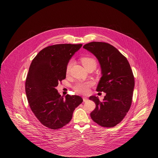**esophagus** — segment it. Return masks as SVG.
Listing matches in <instances>:
<instances>
[{"label":"esophagus","instance_id":"1","mask_svg":"<svg viewBox=\"0 0 158 158\" xmlns=\"http://www.w3.org/2000/svg\"><path fill=\"white\" fill-rule=\"evenodd\" d=\"M88 100V99L86 97H83V101L84 102H86Z\"/></svg>","mask_w":158,"mask_h":158}]
</instances>
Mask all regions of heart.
I'll list each match as a JSON object with an SVG mask.
<instances>
[{"instance_id":"1","label":"heart","mask_w":158,"mask_h":158,"mask_svg":"<svg viewBox=\"0 0 158 158\" xmlns=\"http://www.w3.org/2000/svg\"><path fill=\"white\" fill-rule=\"evenodd\" d=\"M81 60L82 65L84 66V67L86 69L89 68H93V69H94L97 66V61L93 57L85 56V57H82L81 59ZM73 64V61L72 60L67 63L66 65V68H65V73L67 74H69ZM91 85H92V83L91 82H78L74 85V89L76 92L79 93L86 94L89 92V88L91 86Z\"/></svg>"}]
</instances>
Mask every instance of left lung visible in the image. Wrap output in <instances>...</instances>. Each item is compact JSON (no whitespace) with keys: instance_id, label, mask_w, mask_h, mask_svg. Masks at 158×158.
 Here are the masks:
<instances>
[{"instance_id":"left-lung-1","label":"left lung","mask_w":158,"mask_h":158,"mask_svg":"<svg viewBox=\"0 0 158 158\" xmlns=\"http://www.w3.org/2000/svg\"><path fill=\"white\" fill-rule=\"evenodd\" d=\"M83 48L98 59L102 77L96 91L106 94L102 101L94 96L89 98L96 103L91 117L101 126L114 127L122 121L131 106L134 78L130 64L126 57L108 43L92 42Z\"/></svg>"}]
</instances>
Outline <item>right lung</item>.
<instances>
[{
  "instance_id": "obj_1",
  "label": "right lung",
  "mask_w": 158,
  "mask_h": 158,
  "mask_svg": "<svg viewBox=\"0 0 158 158\" xmlns=\"http://www.w3.org/2000/svg\"><path fill=\"white\" fill-rule=\"evenodd\" d=\"M82 44H61L45 48L32 60L26 81L28 102L37 119L57 129L68 124L83 100L76 95L61 96L56 87L65 79V68Z\"/></svg>"
}]
</instances>
